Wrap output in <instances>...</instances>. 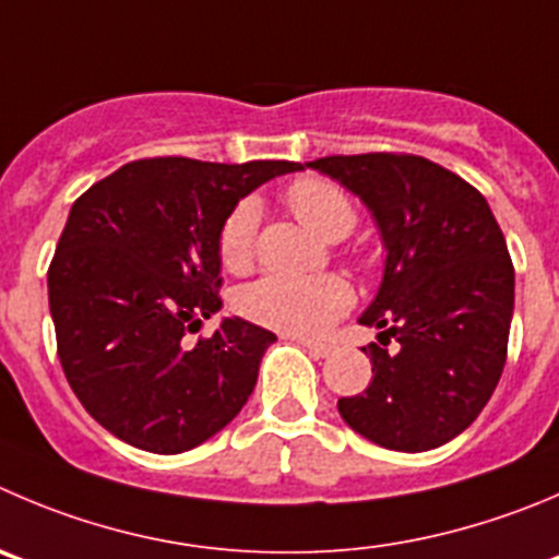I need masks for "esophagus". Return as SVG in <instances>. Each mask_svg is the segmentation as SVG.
Listing matches in <instances>:
<instances>
[{
  "label": "esophagus",
  "mask_w": 559,
  "mask_h": 559,
  "mask_svg": "<svg viewBox=\"0 0 559 559\" xmlns=\"http://www.w3.org/2000/svg\"><path fill=\"white\" fill-rule=\"evenodd\" d=\"M296 343H299L301 348H305L307 354H312V356H329V354H332V345H326V343H316V340H296Z\"/></svg>",
  "instance_id": "1"
}]
</instances>
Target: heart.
Masks as SVG:
<instances>
[{
	"label": "heart",
	"instance_id": "heart-1",
	"mask_svg": "<svg viewBox=\"0 0 559 559\" xmlns=\"http://www.w3.org/2000/svg\"><path fill=\"white\" fill-rule=\"evenodd\" d=\"M290 211L316 236L337 241L354 227L356 209L343 189L321 178H301L285 191ZM260 222V203L247 197L219 227V258L230 271H243L252 263L254 233ZM350 288L334 274L285 276L269 274L238 294V310L249 321L274 332L312 337L321 334L334 318L350 307Z\"/></svg>",
	"mask_w": 559,
	"mask_h": 559
}]
</instances>
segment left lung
I'll return each instance as SVG.
<instances>
[{"label":"left lung","mask_w":559,"mask_h":559,"mask_svg":"<svg viewBox=\"0 0 559 559\" xmlns=\"http://www.w3.org/2000/svg\"><path fill=\"white\" fill-rule=\"evenodd\" d=\"M370 211L384 274L359 316L376 326L373 379L337 412L379 448L423 453L469 428L508 356L515 274L486 197L423 156L365 153L307 162ZM392 336L399 345L385 350Z\"/></svg>","instance_id":"obj_1"}]
</instances>
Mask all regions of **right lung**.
<instances>
[{
  "label": "right lung",
  "instance_id": "right-lung-1",
  "mask_svg": "<svg viewBox=\"0 0 559 559\" xmlns=\"http://www.w3.org/2000/svg\"><path fill=\"white\" fill-rule=\"evenodd\" d=\"M296 162L142 158L90 186L49 269L62 370L90 417L131 448L186 453L233 423L258 384L269 329L222 318L219 227Z\"/></svg>",
  "mask_w": 559,
  "mask_h": 559
}]
</instances>
